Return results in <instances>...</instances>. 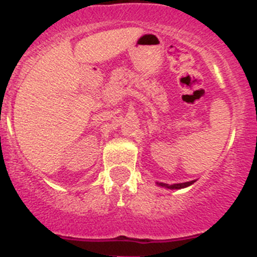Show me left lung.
<instances>
[{
	"label": "left lung",
	"instance_id": "obj_1",
	"mask_svg": "<svg viewBox=\"0 0 257 257\" xmlns=\"http://www.w3.org/2000/svg\"><path fill=\"white\" fill-rule=\"evenodd\" d=\"M193 183V180L192 182H186V183H178V184H172V186H169V184L165 183H160V186L166 187V188H170V189H179V188H184V187H188Z\"/></svg>",
	"mask_w": 257,
	"mask_h": 257
}]
</instances>
